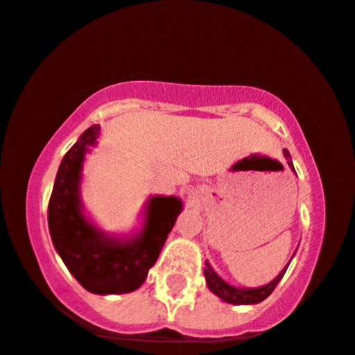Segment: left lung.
<instances>
[{
  "label": "left lung",
  "mask_w": 355,
  "mask_h": 355,
  "mask_svg": "<svg viewBox=\"0 0 355 355\" xmlns=\"http://www.w3.org/2000/svg\"><path fill=\"white\" fill-rule=\"evenodd\" d=\"M284 157L287 159V164H289V168L295 173L293 159H291V154H289V151H287V149H284ZM295 251H297V249H295ZM294 254H293V257H294ZM293 257H291V261H293ZM291 261L287 262L286 268L282 269L281 272H279L277 276L272 279V281L268 282L266 286H261V287H236V286H231L229 282L224 281V279L220 277L214 269L211 268V264L207 261L204 262V264H206V268H204V277H206V284L211 289V293L218 295L219 299H223L224 302L234 304V306H249V304H259V302L264 301V299H268L270 294H272V291L276 289L279 281H281L282 276L286 274L287 268H289Z\"/></svg>",
  "instance_id": "1"
}]
</instances>
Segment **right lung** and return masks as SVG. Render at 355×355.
Segmentation results:
<instances>
[{
  "mask_svg": "<svg viewBox=\"0 0 355 355\" xmlns=\"http://www.w3.org/2000/svg\"><path fill=\"white\" fill-rule=\"evenodd\" d=\"M101 128H87L62 157L48 206L49 234L74 279L93 294H128L139 289L182 211L176 196H151L143 224L131 234H110L86 214L81 199L86 154Z\"/></svg>",
  "mask_w": 355,
  "mask_h": 355,
  "instance_id": "add662e5",
  "label": "right lung"
}]
</instances>
